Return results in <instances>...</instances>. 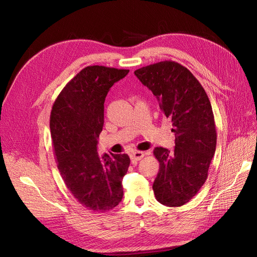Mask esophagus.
<instances>
[{
	"mask_svg": "<svg viewBox=\"0 0 257 257\" xmlns=\"http://www.w3.org/2000/svg\"><path fill=\"white\" fill-rule=\"evenodd\" d=\"M145 156L144 152H141V151H134L130 154V158L132 161H139L141 160L143 157Z\"/></svg>",
	"mask_w": 257,
	"mask_h": 257,
	"instance_id": "1",
	"label": "esophagus"
}]
</instances>
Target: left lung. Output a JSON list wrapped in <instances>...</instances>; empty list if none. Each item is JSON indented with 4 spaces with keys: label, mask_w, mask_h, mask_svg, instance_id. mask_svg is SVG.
Here are the masks:
<instances>
[{
    "label": "left lung",
    "mask_w": 257,
    "mask_h": 257,
    "mask_svg": "<svg viewBox=\"0 0 257 257\" xmlns=\"http://www.w3.org/2000/svg\"><path fill=\"white\" fill-rule=\"evenodd\" d=\"M172 119L175 149L156 147L159 171L153 191L159 203H187L204 184L217 146V131L207 94L196 77L178 62L166 60L134 72Z\"/></svg>",
    "instance_id": "left-lung-1"
}]
</instances>
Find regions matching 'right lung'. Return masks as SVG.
Listing matches in <instances>:
<instances>
[{"label":"right lung","mask_w":257,"mask_h":257,"mask_svg":"<svg viewBox=\"0 0 257 257\" xmlns=\"http://www.w3.org/2000/svg\"><path fill=\"white\" fill-rule=\"evenodd\" d=\"M129 70L86 66L61 92L52 107L50 129L61 177L74 198L87 209L107 211L123 198L121 180L130 158L104 154L97 145L104 125V102L110 87Z\"/></svg>","instance_id":"1"}]
</instances>
